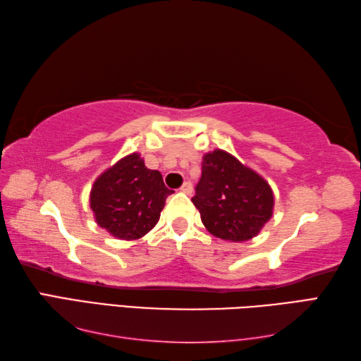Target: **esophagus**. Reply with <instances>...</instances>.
I'll return each mask as SVG.
<instances>
[{
  "label": "esophagus",
  "mask_w": 361,
  "mask_h": 361,
  "mask_svg": "<svg viewBox=\"0 0 361 361\" xmlns=\"http://www.w3.org/2000/svg\"><path fill=\"white\" fill-rule=\"evenodd\" d=\"M180 190H181V192H185V194H192V190H194L192 183L185 181V183H183V186L180 188Z\"/></svg>",
  "instance_id": "1"
}]
</instances>
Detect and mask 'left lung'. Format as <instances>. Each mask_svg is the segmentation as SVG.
Segmentation results:
<instances>
[{
	"label": "left lung",
	"mask_w": 361,
	"mask_h": 361,
	"mask_svg": "<svg viewBox=\"0 0 361 361\" xmlns=\"http://www.w3.org/2000/svg\"><path fill=\"white\" fill-rule=\"evenodd\" d=\"M192 203L212 235L245 242L256 237L271 219L274 197L257 172L217 149L203 157Z\"/></svg>",
	"instance_id": "left-lung-1"
}]
</instances>
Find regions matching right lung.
<instances>
[{"mask_svg": "<svg viewBox=\"0 0 361 361\" xmlns=\"http://www.w3.org/2000/svg\"><path fill=\"white\" fill-rule=\"evenodd\" d=\"M167 189L163 175L145 167L140 153L121 158L97 176L90 194L96 224L113 237L136 240L158 224Z\"/></svg>", "mask_w": 361, "mask_h": 361, "instance_id": "right-lung-1", "label": "right lung"}]
</instances>
